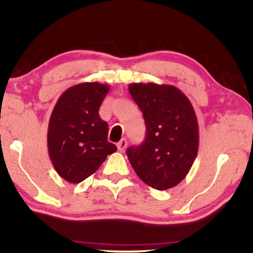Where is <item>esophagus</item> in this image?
Here are the masks:
<instances>
[{
	"instance_id": "obj_1",
	"label": "esophagus",
	"mask_w": 253,
	"mask_h": 253,
	"mask_svg": "<svg viewBox=\"0 0 253 253\" xmlns=\"http://www.w3.org/2000/svg\"><path fill=\"white\" fill-rule=\"evenodd\" d=\"M126 146H127V141H126V139H124V138H123V139H121L119 141V144H117V148H119L120 152L126 151Z\"/></svg>"
}]
</instances>
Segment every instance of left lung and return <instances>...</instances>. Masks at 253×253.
Wrapping results in <instances>:
<instances>
[{
	"label": "left lung",
	"mask_w": 253,
	"mask_h": 253,
	"mask_svg": "<svg viewBox=\"0 0 253 253\" xmlns=\"http://www.w3.org/2000/svg\"><path fill=\"white\" fill-rule=\"evenodd\" d=\"M129 92L145 120L146 137L126 155L141 181L151 188L167 190L183 181L199 147L195 109L184 93L172 85L132 83Z\"/></svg>",
	"instance_id": "obj_1"
}]
</instances>
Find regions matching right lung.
I'll return each mask as SVG.
<instances>
[{
	"mask_svg": "<svg viewBox=\"0 0 253 253\" xmlns=\"http://www.w3.org/2000/svg\"><path fill=\"white\" fill-rule=\"evenodd\" d=\"M110 86L82 83L62 93L48 124V153L57 174L69 183H81L98 170L115 145L107 140L108 124L99 116Z\"/></svg>",
	"mask_w": 253,
	"mask_h": 253,
	"instance_id": "right-lung-1",
	"label": "right lung"
}]
</instances>
